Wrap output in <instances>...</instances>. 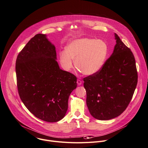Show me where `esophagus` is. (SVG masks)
Listing matches in <instances>:
<instances>
[{"mask_svg":"<svg viewBox=\"0 0 148 148\" xmlns=\"http://www.w3.org/2000/svg\"><path fill=\"white\" fill-rule=\"evenodd\" d=\"M77 83L78 85H81L82 84V81L81 80H79V79H77Z\"/></svg>","mask_w":148,"mask_h":148,"instance_id":"34e87169","label":"esophagus"}]
</instances>
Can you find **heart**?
Listing matches in <instances>:
<instances>
[{"label": "heart", "instance_id": "obj_1", "mask_svg": "<svg viewBox=\"0 0 148 148\" xmlns=\"http://www.w3.org/2000/svg\"><path fill=\"white\" fill-rule=\"evenodd\" d=\"M109 54V47L102 39L84 38L74 39L67 43L64 52L59 54L60 63L67 71L75 67L85 75H92L104 66Z\"/></svg>", "mask_w": 148, "mask_h": 148}]
</instances>
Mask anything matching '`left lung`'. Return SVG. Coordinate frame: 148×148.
Segmentation results:
<instances>
[{
    "label": "left lung",
    "mask_w": 148,
    "mask_h": 148,
    "mask_svg": "<svg viewBox=\"0 0 148 148\" xmlns=\"http://www.w3.org/2000/svg\"><path fill=\"white\" fill-rule=\"evenodd\" d=\"M116 44L111 56L96 74L83 79L90 114L100 120L120 116L128 106L138 82L132 52L114 34Z\"/></svg>",
    "instance_id": "8db88e82"
}]
</instances>
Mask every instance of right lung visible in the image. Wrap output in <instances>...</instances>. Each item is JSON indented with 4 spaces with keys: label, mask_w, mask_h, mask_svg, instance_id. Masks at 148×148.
I'll list each match as a JSON object with an SVG mask.
<instances>
[{
    "label": "right lung",
    "mask_w": 148,
    "mask_h": 148,
    "mask_svg": "<svg viewBox=\"0 0 148 148\" xmlns=\"http://www.w3.org/2000/svg\"><path fill=\"white\" fill-rule=\"evenodd\" d=\"M56 48L45 34L31 38L17 56V84L20 99L36 117L57 122L66 115L77 77L60 69Z\"/></svg>",
    "instance_id": "obj_1"
}]
</instances>
